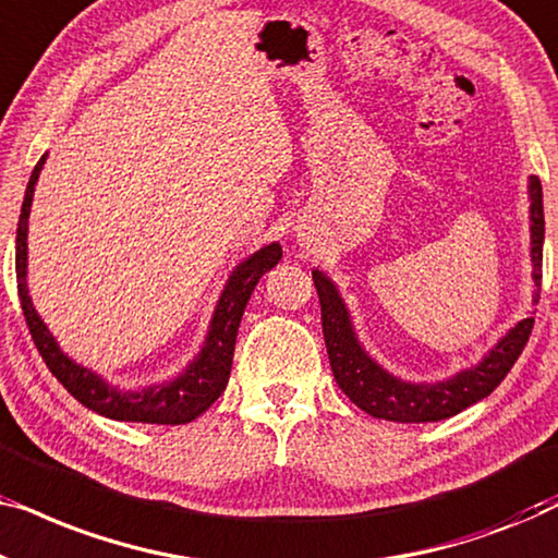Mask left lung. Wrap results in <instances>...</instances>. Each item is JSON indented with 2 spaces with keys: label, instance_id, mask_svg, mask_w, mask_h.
Returning a JSON list of instances; mask_svg holds the SVG:
<instances>
[{
  "label": "left lung",
  "instance_id": "obj_1",
  "mask_svg": "<svg viewBox=\"0 0 558 558\" xmlns=\"http://www.w3.org/2000/svg\"><path fill=\"white\" fill-rule=\"evenodd\" d=\"M529 220H531V277L541 287V262H544V190L536 174L529 178ZM319 307H323V335L330 355L332 376L342 393L363 409L365 414L401 424L441 422L460 414L472 403L490 396L500 380L513 368L518 355L529 342L533 317L518 319L480 363L457 371L454 376L434 380H407L384 368L357 338L353 317L340 289L325 271L312 269Z\"/></svg>",
  "mask_w": 558,
  "mask_h": 558
}]
</instances>
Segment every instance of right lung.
Masks as SVG:
<instances>
[{
	"label": "right lung",
	"instance_id": "add662e5",
	"mask_svg": "<svg viewBox=\"0 0 558 558\" xmlns=\"http://www.w3.org/2000/svg\"><path fill=\"white\" fill-rule=\"evenodd\" d=\"M48 151L35 165L29 174L25 201L17 223V243H14V269H17V292L20 304L25 312L29 335H33L37 350H40L45 365L52 376L68 388L73 399H78L83 407L96 411L113 422H142V424H187L208 411L218 396L226 391L228 376H231L235 335L243 317V310L251 300V292L258 284V279L266 271L274 269L281 258V246L277 241L266 243L254 254L243 258L228 277L223 292L218 296L216 310H213L208 335H205L201 353L190 361L182 373L174 378H167L162 384H149L144 388H119L98 376L96 371L83 368L73 357L63 353L58 340L52 338L48 325L37 315L33 296L27 287V223L29 208H33L35 185L40 178Z\"/></svg>",
	"mask_w": 558,
	"mask_h": 558
}]
</instances>
